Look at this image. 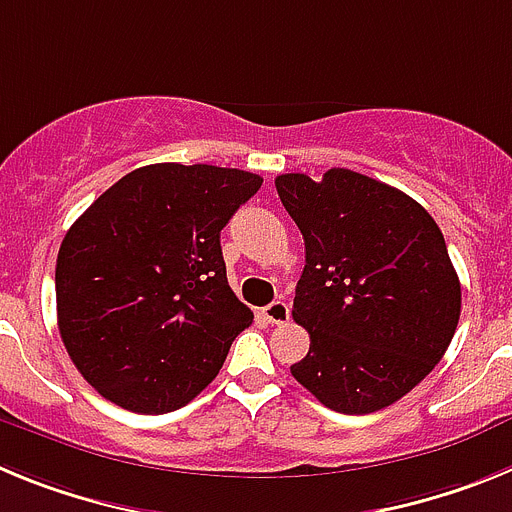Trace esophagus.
<instances>
[{"label":"esophagus","instance_id":"esophagus-1","mask_svg":"<svg viewBox=\"0 0 512 512\" xmlns=\"http://www.w3.org/2000/svg\"><path fill=\"white\" fill-rule=\"evenodd\" d=\"M264 318L271 325H284L289 320V305L287 302H271L264 307Z\"/></svg>","mask_w":512,"mask_h":512}]
</instances>
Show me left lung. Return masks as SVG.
Returning a JSON list of instances; mask_svg holds the SVG:
<instances>
[{
  "label": "left lung",
  "instance_id": "obj_1",
  "mask_svg": "<svg viewBox=\"0 0 512 512\" xmlns=\"http://www.w3.org/2000/svg\"><path fill=\"white\" fill-rule=\"evenodd\" d=\"M274 184L305 238L292 318L310 351L289 372L336 413L387 408L431 374L459 325L441 228L413 197L351 169Z\"/></svg>",
  "mask_w": 512,
  "mask_h": 512
}]
</instances>
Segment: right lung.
I'll list each match as a JSON object with an SVG mask.
<instances>
[{"mask_svg":"<svg viewBox=\"0 0 512 512\" xmlns=\"http://www.w3.org/2000/svg\"><path fill=\"white\" fill-rule=\"evenodd\" d=\"M259 174L151 164L99 194L58 248L56 307L81 377L143 415L184 408L253 323L225 274L220 230Z\"/></svg>","mask_w":512,"mask_h":512,"instance_id":"add662e5","label":"right lung"}]
</instances>
